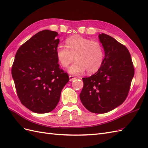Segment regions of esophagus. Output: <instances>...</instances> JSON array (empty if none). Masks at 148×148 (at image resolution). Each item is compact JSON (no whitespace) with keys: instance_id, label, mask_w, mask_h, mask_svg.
<instances>
[{"instance_id":"esophagus-1","label":"esophagus","mask_w":148,"mask_h":148,"mask_svg":"<svg viewBox=\"0 0 148 148\" xmlns=\"http://www.w3.org/2000/svg\"><path fill=\"white\" fill-rule=\"evenodd\" d=\"M69 78H70V82L73 81V80L76 79V77H73V76H72V75H70V76H69Z\"/></svg>"}]
</instances>
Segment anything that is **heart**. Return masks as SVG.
<instances>
[{"mask_svg":"<svg viewBox=\"0 0 148 148\" xmlns=\"http://www.w3.org/2000/svg\"><path fill=\"white\" fill-rule=\"evenodd\" d=\"M66 46L59 44L56 49V56L59 64L66 68L75 59L76 62L69 69L73 75L82 74L87 71L95 73L102 66L104 60V51L102 44L77 35L66 40Z\"/></svg>","mask_w":148,"mask_h":148,"instance_id":"obj_1","label":"heart"}]
</instances>
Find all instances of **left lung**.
<instances>
[{
	"label": "left lung",
	"instance_id": "8db88e82",
	"mask_svg": "<svg viewBox=\"0 0 148 148\" xmlns=\"http://www.w3.org/2000/svg\"><path fill=\"white\" fill-rule=\"evenodd\" d=\"M99 39L105 52L104 62L96 73L83 78L79 97L91 112L104 114L126 99L135 69L130 53L124 45L104 33L99 34Z\"/></svg>",
	"mask_w": 148,
	"mask_h": 148
}]
</instances>
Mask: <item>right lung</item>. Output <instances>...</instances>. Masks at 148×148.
Wrapping results in <instances>:
<instances>
[{
    "label": "right lung",
    "mask_w": 148,
    "mask_h": 148,
    "mask_svg": "<svg viewBox=\"0 0 148 148\" xmlns=\"http://www.w3.org/2000/svg\"><path fill=\"white\" fill-rule=\"evenodd\" d=\"M58 33L43 30L18 49L12 68L18 97L33 112L47 113L56 108L65 85L67 73L62 70L56 56Z\"/></svg>",
    "instance_id": "obj_1"
}]
</instances>
